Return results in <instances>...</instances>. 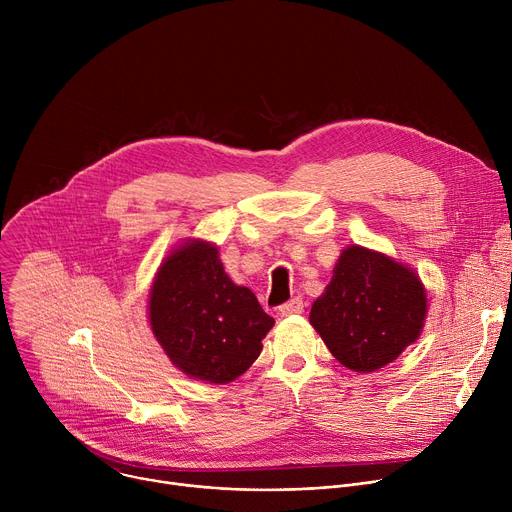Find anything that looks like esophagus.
I'll list each match as a JSON object with an SVG mask.
<instances>
[{"label":"esophagus","instance_id":"esophagus-1","mask_svg":"<svg viewBox=\"0 0 512 512\" xmlns=\"http://www.w3.org/2000/svg\"><path fill=\"white\" fill-rule=\"evenodd\" d=\"M304 312V300L302 298H294L285 302L283 306H279V314L281 316H296V314H302Z\"/></svg>","mask_w":512,"mask_h":512}]
</instances>
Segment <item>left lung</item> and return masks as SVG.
I'll use <instances>...</instances> for the list:
<instances>
[{
	"mask_svg": "<svg viewBox=\"0 0 512 512\" xmlns=\"http://www.w3.org/2000/svg\"><path fill=\"white\" fill-rule=\"evenodd\" d=\"M425 314V287L411 267L350 245L312 304L310 324L346 369L373 373L419 338Z\"/></svg>",
	"mask_w": 512,
	"mask_h": 512,
	"instance_id": "obj_1",
	"label": "left lung"
}]
</instances>
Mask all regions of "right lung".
I'll return each instance as SVG.
<instances>
[{"label": "right lung", "mask_w": 512, "mask_h": 512, "mask_svg": "<svg viewBox=\"0 0 512 512\" xmlns=\"http://www.w3.org/2000/svg\"><path fill=\"white\" fill-rule=\"evenodd\" d=\"M148 310L152 332L174 367L212 385L241 377L273 326L253 291L225 273L218 247L200 239L164 259Z\"/></svg>", "instance_id": "obj_1"}]
</instances>
